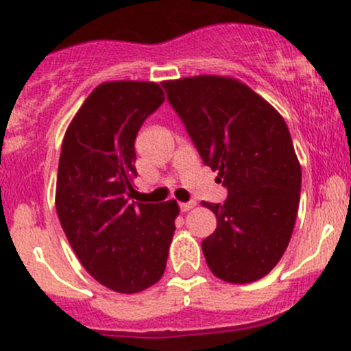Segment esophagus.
I'll list each match as a JSON object with an SVG mask.
<instances>
[{
  "label": "esophagus",
  "instance_id": "1",
  "mask_svg": "<svg viewBox=\"0 0 351 351\" xmlns=\"http://www.w3.org/2000/svg\"><path fill=\"white\" fill-rule=\"evenodd\" d=\"M193 207H195V202H182V204H180V210L182 212L190 210V208H193Z\"/></svg>",
  "mask_w": 351,
  "mask_h": 351
}]
</instances>
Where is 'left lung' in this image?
Listing matches in <instances>:
<instances>
[{"mask_svg": "<svg viewBox=\"0 0 351 351\" xmlns=\"http://www.w3.org/2000/svg\"><path fill=\"white\" fill-rule=\"evenodd\" d=\"M202 161L219 171L224 204L202 205L217 228L202 241L215 277L250 284L265 277L289 246L300 198L299 159L280 113L232 77L165 81Z\"/></svg>", "mask_w": 351, "mask_h": 351, "instance_id": "left-lung-1", "label": "left lung"}]
</instances>
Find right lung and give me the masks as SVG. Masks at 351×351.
<instances>
[{
	"mask_svg": "<svg viewBox=\"0 0 351 351\" xmlns=\"http://www.w3.org/2000/svg\"><path fill=\"white\" fill-rule=\"evenodd\" d=\"M165 101L161 86L112 81L91 91L67 127L56 208L81 265L101 285L136 293L162 277L178 205L130 202L136 137Z\"/></svg>",
	"mask_w": 351,
	"mask_h": 351,
	"instance_id": "1",
	"label": "right lung"
}]
</instances>
